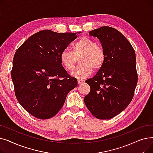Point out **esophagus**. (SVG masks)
I'll return each mask as SVG.
<instances>
[{
  "mask_svg": "<svg viewBox=\"0 0 153 153\" xmlns=\"http://www.w3.org/2000/svg\"><path fill=\"white\" fill-rule=\"evenodd\" d=\"M84 80H81V79H79L77 81V83L78 84H84Z\"/></svg>",
  "mask_w": 153,
  "mask_h": 153,
  "instance_id": "1",
  "label": "esophagus"
}]
</instances>
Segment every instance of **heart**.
I'll use <instances>...</instances> for the list:
<instances>
[{
    "mask_svg": "<svg viewBox=\"0 0 153 153\" xmlns=\"http://www.w3.org/2000/svg\"><path fill=\"white\" fill-rule=\"evenodd\" d=\"M72 52L62 51L59 60L62 66L68 71L73 70L79 59L80 65L72 72L71 75L77 79H84L89 76L93 70L100 69L105 60V53L103 48L97 45L94 40L82 37L72 46Z\"/></svg>",
    "mask_w": 153,
    "mask_h": 153,
    "instance_id": "heart-1",
    "label": "heart"
}]
</instances>
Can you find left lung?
Here are the masks:
<instances>
[{"label":"left lung","instance_id":"left-lung-1","mask_svg":"<svg viewBox=\"0 0 153 153\" xmlns=\"http://www.w3.org/2000/svg\"><path fill=\"white\" fill-rule=\"evenodd\" d=\"M105 53L102 67L85 82L91 91L84 102L97 118L108 120L121 113L133 97L138 82L136 54L128 40L115 28L103 27L89 31Z\"/></svg>","mask_w":153,"mask_h":153}]
</instances>
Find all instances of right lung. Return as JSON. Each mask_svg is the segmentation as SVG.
<instances>
[{"instance_id":"obj_1","label":"right lung","mask_w":153,"mask_h":153,"mask_svg":"<svg viewBox=\"0 0 153 153\" xmlns=\"http://www.w3.org/2000/svg\"><path fill=\"white\" fill-rule=\"evenodd\" d=\"M77 33L40 31L15 52L11 76L16 97L37 118L57 114L68 94L77 85V79L68 73L59 60L61 53L77 37Z\"/></svg>"}]
</instances>
